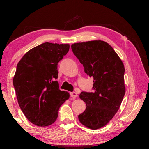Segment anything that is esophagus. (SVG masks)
Listing matches in <instances>:
<instances>
[{
  "label": "esophagus",
  "instance_id": "esophagus-1",
  "mask_svg": "<svg viewBox=\"0 0 149 149\" xmlns=\"http://www.w3.org/2000/svg\"><path fill=\"white\" fill-rule=\"evenodd\" d=\"M70 96L72 97L76 98L78 96V95H77V93L76 92H74H74H71L70 93Z\"/></svg>",
  "mask_w": 149,
  "mask_h": 149
}]
</instances>
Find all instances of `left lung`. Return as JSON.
I'll return each mask as SVG.
<instances>
[{"label":"left lung","instance_id":"8db88e82","mask_svg":"<svg viewBox=\"0 0 149 149\" xmlns=\"http://www.w3.org/2000/svg\"><path fill=\"white\" fill-rule=\"evenodd\" d=\"M72 50L93 77V92H81L86 103L84 111L78 116L85 127L93 130L107 124L119 109L125 93L124 65L109 44L93 40L72 44Z\"/></svg>","mask_w":149,"mask_h":149}]
</instances>
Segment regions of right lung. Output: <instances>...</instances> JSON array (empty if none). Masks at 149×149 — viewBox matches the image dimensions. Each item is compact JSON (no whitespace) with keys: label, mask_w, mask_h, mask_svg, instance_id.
I'll return each instance as SVG.
<instances>
[{"label":"right lung","mask_w":149,"mask_h":149,"mask_svg":"<svg viewBox=\"0 0 149 149\" xmlns=\"http://www.w3.org/2000/svg\"><path fill=\"white\" fill-rule=\"evenodd\" d=\"M69 44L46 42L31 49L18 62L13 79L19 106L33 124L54 123L59 107L70 97L59 89L58 63L68 52Z\"/></svg>","instance_id":"right-lung-1"}]
</instances>
